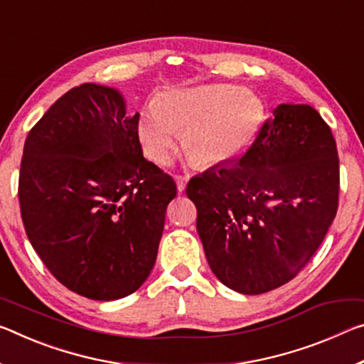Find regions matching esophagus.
Listing matches in <instances>:
<instances>
[{
    "instance_id": "1",
    "label": "esophagus",
    "mask_w": 364,
    "mask_h": 364,
    "mask_svg": "<svg viewBox=\"0 0 364 364\" xmlns=\"http://www.w3.org/2000/svg\"><path fill=\"white\" fill-rule=\"evenodd\" d=\"M175 180H176V188H178V193H183L184 189H186V184H188L189 176H181V175H176V176H175Z\"/></svg>"
}]
</instances>
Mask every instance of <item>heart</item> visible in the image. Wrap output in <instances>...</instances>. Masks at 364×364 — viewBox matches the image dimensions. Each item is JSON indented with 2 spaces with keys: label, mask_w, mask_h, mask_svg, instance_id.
Masks as SVG:
<instances>
[{
  "label": "heart",
  "mask_w": 364,
  "mask_h": 364,
  "mask_svg": "<svg viewBox=\"0 0 364 364\" xmlns=\"http://www.w3.org/2000/svg\"><path fill=\"white\" fill-rule=\"evenodd\" d=\"M262 119V102L250 89L230 84L180 87L141 109L137 137L149 159L166 164L184 129L191 159L223 164L251 146Z\"/></svg>",
  "instance_id": "1"
}]
</instances>
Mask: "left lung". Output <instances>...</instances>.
I'll return each instance as SVG.
<instances>
[{
	"label": "left lung",
	"instance_id": "8db88e82",
	"mask_svg": "<svg viewBox=\"0 0 364 364\" xmlns=\"http://www.w3.org/2000/svg\"><path fill=\"white\" fill-rule=\"evenodd\" d=\"M338 155L309 105L280 103L243 157L189 180L198 233L225 287L259 295L309 262L338 207Z\"/></svg>",
	"mask_w": 364,
	"mask_h": 364
}]
</instances>
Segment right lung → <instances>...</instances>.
<instances>
[{
  "label": "right lung",
  "mask_w": 364,
  "mask_h": 364,
  "mask_svg": "<svg viewBox=\"0 0 364 364\" xmlns=\"http://www.w3.org/2000/svg\"><path fill=\"white\" fill-rule=\"evenodd\" d=\"M139 113L114 87L66 92L28 132L19 203L33 250L58 282L90 299L134 293L154 269L173 178L144 159Z\"/></svg>",
  "instance_id": "1"
}]
</instances>
